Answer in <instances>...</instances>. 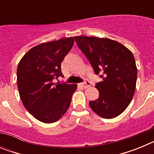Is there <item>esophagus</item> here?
<instances>
[{
    "instance_id": "1",
    "label": "esophagus",
    "mask_w": 154,
    "mask_h": 154,
    "mask_svg": "<svg viewBox=\"0 0 154 154\" xmlns=\"http://www.w3.org/2000/svg\"><path fill=\"white\" fill-rule=\"evenodd\" d=\"M79 85H81L82 87H83V88L86 89V88H89V87L90 86L91 83H90V82L86 81V82H82V83H80Z\"/></svg>"
}]
</instances>
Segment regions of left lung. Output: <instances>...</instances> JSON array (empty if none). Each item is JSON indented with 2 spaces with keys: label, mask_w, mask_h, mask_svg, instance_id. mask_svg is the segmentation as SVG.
I'll return each instance as SVG.
<instances>
[{
  "label": "left lung",
  "mask_w": 154,
  "mask_h": 154,
  "mask_svg": "<svg viewBox=\"0 0 154 154\" xmlns=\"http://www.w3.org/2000/svg\"><path fill=\"white\" fill-rule=\"evenodd\" d=\"M74 39L95 73L103 78L96 85L99 99L89 102V106L104 119L116 117L127 108L135 92L137 69L133 53L109 38L80 35Z\"/></svg>",
  "instance_id": "obj_1"
}]
</instances>
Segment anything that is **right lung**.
Returning a JSON list of instances; mask_svg holds the SVG:
<instances>
[{"mask_svg": "<svg viewBox=\"0 0 154 154\" xmlns=\"http://www.w3.org/2000/svg\"><path fill=\"white\" fill-rule=\"evenodd\" d=\"M74 44L73 37L31 48L19 62L17 84L23 105L35 119L55 123L69 109L77 84L54 83L62 76L61 63Z\"/></svg>", "mask_w": 154, "mask_h": 154, "instance_id": "add662e5", "label": "right lung"}]
</instances>
